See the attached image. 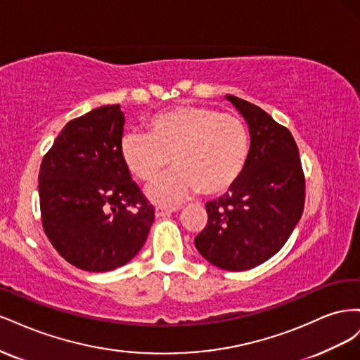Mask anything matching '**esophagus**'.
<instances>
[{"instance_id": "obj_1", "label": "esophagus", "mask_w": 360, "mask_h": 360, "mask_svg": "<svg viewBox=\"0 0 360 360\" xmlns=\"http://www.w3.org/2000/svg\"><path fill=\"white\" fill-rule=\"evenodd\" d=\"M177 209H180L179 205H174V207H165V205H158L156 207V216L162 217V216H168L172 212H176Z\"/></svg>"}]
</instances>
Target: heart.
I'll return each mask as SVG.
<instances>
[{
    "mask_svg": "<svg viewBox=\"0 0 360 360\" xmlns=\"http://www.w3.org/2000/svg\"><path fill=\"white\" fill-rule=\"evenodd\" d=\"M147 134H129L120 143L126 169L141 183L155 181L172 163L177 167L150 188L158 202L171 204L200 191L221 195L242 176L249 138L242 120L210 106L180 105L148 118Z\"/></svg>",
    "mask_w": 360,
    "mask_h": 360,
    "instance_id": "b5f03b06",
    "label": "heart"
}]
</instances>
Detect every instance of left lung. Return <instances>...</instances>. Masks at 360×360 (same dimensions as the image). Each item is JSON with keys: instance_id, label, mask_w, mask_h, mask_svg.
I'll list each match as a JSON object with an SVG mask.
<instances>
[{"instance_id": "1", "label": "left lung", "mask_w": 360, "mask_h": 360, "mask_svg": "<svg viewBox=\"0 0 360 360\" xmlns=\"http://www.w3.org/2000/svg\"><path fill=\"white\" fill-rule=\"evenodd\" d=\"M249 124L250 150L242 176L224 197L205 204L207 224L195 237L216 267L259 266L285 245L304 205V174L290 130L264 110L226 96Z\"/></svg>"}]
</instances>
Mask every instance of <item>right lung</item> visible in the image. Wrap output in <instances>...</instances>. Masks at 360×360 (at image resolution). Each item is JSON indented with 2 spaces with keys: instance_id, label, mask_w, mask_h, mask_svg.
<instances>
[{
  "instance_id": "obj_1",
  "label": "right lung",
  "mask_w": 360,
  "mask_h": 360,
  "mask_svg": "<svg viewBox=\"0 0 360 360\" xmlns=\"http://www.w3.org/2000/svg\"><path fill=\"white\" fill-rule=\"evenodd\" d=\"M120 105L63 127L39 171L41 225L57 252L86 271L124 266L146 243L155 207L120 156Z\"/></svg>"
}]
</instances>
